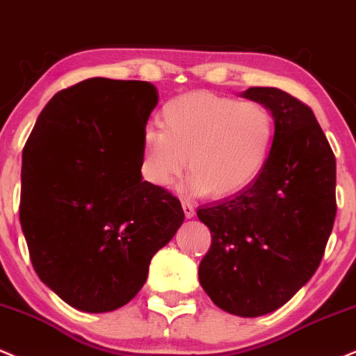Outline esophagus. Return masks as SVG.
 <instances>
[{"label":"esophagus","instance_id":"34e87169","mask_svg":"<svg viewBox=\"0 0 356 356\" xmlns=\"http://www.w3.org/2000/svg\"><path fill=\"white\" fill-rule=\"evenodd\" d=\"M181 207H183V211H185L186 218H193V216H195V207H193V204H191L190 202H183Z\"/></svg>","mask_w":356,"mask_h":356}]
</instances>
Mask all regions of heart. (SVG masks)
<instances>
[{
  "label": "heart",
  "mask_w": 356,
  "mask_h": 356,
  "mask_svg": "<svg viewBox=\"0 0 356 356\" xmlns=\"http://www.w3.org/2000/svg\"><path fill=\"white\" fill-rule=\"evenodd\" d=\"M160 129L141 136L140 171L154 186L171 188L186 168L195 193L228 196L257 179L275 138L273 115L265 104L195 91L170 99Z\"/></svg>",
  "instance_id": "heart-1"
}]
</instances>
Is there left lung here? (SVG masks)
<instances>
[{"instance_id": "obj_1", "label": "left lung", "mask_w": 356, "mask_h": 356, "mask_svg": "<svg viewBox=\"0 0 356 356\" xmlns=\"http://www.w3.org/2000/svg\"><path fill=\"white\" fill-rule=\"evenodd\" d=\"M275 138L265 168L240 193L198 208L211 246L198 268L211 302L232 315L283 307L313 277L337 215V161L312 108L278 88H248Z\"/></svg>"}]
</instances>
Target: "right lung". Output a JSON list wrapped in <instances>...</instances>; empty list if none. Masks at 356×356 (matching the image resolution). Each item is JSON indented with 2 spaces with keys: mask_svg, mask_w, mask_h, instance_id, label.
Here are the masks:
<instances>
[{
  "mask_svg": "<svg viewBox=\"0 0 356 356\" xmlns=\"http://www.w3.org/2000/svg\"><path fill=\"white\" fill-rule=\"evenodd\" d=\"M156 103L148 81L85 79L49 99L24 145L19 221L33 268L81 312L135 298L185 220L177 196L140 171Z\"/></svg>",
  "mask_w": 356,
  "mask_h": 356,
  "instance_id": "right-lung-1",
  "label": "right lung"
}]
</instances>
